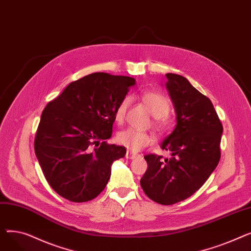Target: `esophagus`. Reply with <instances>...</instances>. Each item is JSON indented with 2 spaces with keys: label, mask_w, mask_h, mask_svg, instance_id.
Instances as JSON below:
<instances>
[{
  "label": "esophagus",
  "mask_w": 251,
  "mask_h": 251,
  "mask_svg": "<svg viewBox=\"0 0 251 251\" xmlns=\"http://www.w3.org/2000/svg\"><path fill=\"white\" fill-rule=\"evenodd\" d=\"M139 154H137V153H134V152H132V151H127V152H126V157L127 159H130V160H132V159H135V157H137Z\"/></svg>",
  "instance_id": "obj_1"
}]
</instances>
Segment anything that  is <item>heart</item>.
I'll list each match as a JSON object with an SVG mask.
<instances>
[{"label":"heart","mask_w":251,"mask_h":251,"mask_svg":"<svg viewBox=\"0 0 251 251\" xmlns=\"http://www.w3.org/2000/svg\"><path fill=\"white\" fill-rule=\"evenodd\" d=\"M142 99L144 102L148 104L151 113L155 117V121L153 122L154 127L160 132H163L167 128L165 117L168 116L170 112L169 100L165 96L155 91L146 92V94H143ZM130 102L131 98L129 96L124 97L119 101L115 110V119L117 122L122 123L124 121ZM116 141L130 151H138L152 142V135L149 132H146V131L127 128L118 132Z\"/></svg>","instance_id":"b5f03b06"}]
</instances>
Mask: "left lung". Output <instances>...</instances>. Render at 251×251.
<instances>
[{
  "instance_id": "obj_1",
  "label": "left lung",
  "mask_w": 251,
  "mask_h": 251,
  "mask_svg": "<svg viewBox=\"0 0 251 251\" xmlns=\"http://www.w3.org/2000/svg\"><path fill=\"white\" fill-rule=\"evenodd\" d=\"M166 78L177 114L174 131L162 143L171 157L144 156L148 170L140 185L151 201L170 205L190 197L214 172L221 159L223 125L210 100L185 77L167 73Z\"/></svg>"
}]
</instances>
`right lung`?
<instances>
[{
  "mask_svg": "<svg viewBox=\"0 0 251 251\" xmlns=\"http://www.w3.org/2000/svg\"><path fill=\"white\" fill-rule=\"evenodd\" d=\"M135 79L97 72L71 82L43 111L34 151L43 173L60 196L73 202L96 199L124 147L109 144L117 104Z\"/></svg>",
  "mask_w": 251,
  "mask_h": 251,
  "instance_id": "right-lung-1",
  "label": "right lung"
}]
</instances>
